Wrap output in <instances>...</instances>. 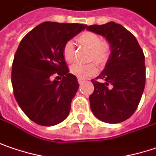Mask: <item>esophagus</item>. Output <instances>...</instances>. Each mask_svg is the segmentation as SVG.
I'll return each mask as SVG.
<instances>
[{"instance_id": "esophagus-1", "label": "esophagus", "mask_w": 156, "mask_h": 156, "mask_svg": "<svg viewBox=\"0 0 156 156\" xmlns=\"http://www.w3.org/2000/svg\"><path fill=\"white\" fill-rule=\"evenodd\" d=\"M78 83H79V85H82V84L85 82V79L81 78H78Z\"/></svg>"}]
</instances>
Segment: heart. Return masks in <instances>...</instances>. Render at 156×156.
Segmentation results:
<instances>
[{
  "label": "heart",
  "mask_w": 156,
  "mask_h": 156,
  "mask_svg": "<svg viewBox=\"0 0 156 156\" xmlns=\"http://www.w3.org/2000/svg\"><path fill=\"white\" fill-rule=\"evenodd\" d=\"M79 44L84 45L91 50V61H96L99 65L106 64L111 55V45L106 41H102L98 34L93 32H84L78 38ZM75 49L71 41H68L63 48V57L67 63H71L74 59ZM71 71L72 74L78 78H85L94 75L98 71V67L95 63L83 65L76 63L71 66Z\"/></svg>",
  "instance_id": "obj_1"
}]
</instances>
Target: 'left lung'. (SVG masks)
Segmentation results:
<instances>
[{
	"mask_svg": "<svg viewBox=\"0 0 156 156\" xmlns=\"http://www.w3.org/2000/svg\"><path fill=\"white\" fill-rule=\"evenodd\" d=\"M86 30L104 37L111 45L110 58L96 78L104 79L105 83L91 79L94 85V91L89 97L91 112L105 123L125 121L135 112L144 91L143 51L132 33L114 22L86 26Z\"/></svg>",
	"mask_w": 156,
	"mask_h": 156,
	"instance_id": "8db88e82",
	"label": "left lung"
}]
</instances>
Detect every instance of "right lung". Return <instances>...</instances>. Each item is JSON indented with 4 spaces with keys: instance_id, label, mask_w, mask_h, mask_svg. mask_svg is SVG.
Returning <instances> with one entry per match:
<instances>
[{
    "instance_id": "1",
    "label": "right lung",
    "mask_w": 156,
    "mask_h": 156,
    "mask_svg": "<svg viewBox=\"0 0 156 156\" xmlns=\"http://www.w3.org/2000/svg\"><path fill=\"white\" fill-rule=\"evenodd\" d=\"M85 28L45 22L30 31L17 48L11 74L14 95L24 113L38 125H58L70 113L79 85L69 72L63 48ZM55 73L62 80L53 79Z\"/></svg>"
}]
</instances>
